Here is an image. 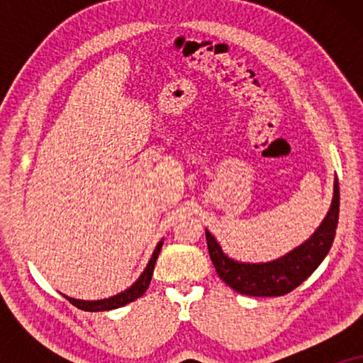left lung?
Segmentation results:
<instances>
[{
	"label": "left lung",
	"instance_id": "left-lung-1",
	"mask_svg": "<svg viewBox=\"0 0 363 363\" xmlns=\"http://www.w3.org/2000/svg\"><path fill=\"white\" fill-rule=\"evenodd\" d=\"M340 191L334 180V196L329 211L309 240L269 262H242L233 259L223 251L216 238L206 230V245L218 276L240 294L255 297L284 296L302 284L314 272L330 251L339 223Z\"/></svg>",
	"mask_w": 363,
	"mask_h": 363
}]
</instances>
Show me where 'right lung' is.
Segmentation results:
<instances>
[{"instance_id":"add662e5","label":"right lung","mask_w":363,"mask_h":363,"mask_svg":"<svg viewBox=\"0 0 363 363\" xmlns=\"http://www.w3.org/2000/svg\"><path fill=\"white\" fill-rule=\"evenodd\" d=\"M162 245H163V240L158 241V245L155 247V251H153V255L150 257V261H148V264L143 272L140 274V277L133 282V284L128 287V289L118 292V294L112 296V297H107V299H99V301H82V299H74V297H69V296H64L66 299L71 302L72 306L79 307V309L82 311H89V312H101V311H112V309H117V307H122V306H127L128 302H133L138 297L143 296V292L148 289V286H150V281H152V276H153V267H155V262H157V257L160 255V250H162Z\"/></svg>"}]
</instances>
